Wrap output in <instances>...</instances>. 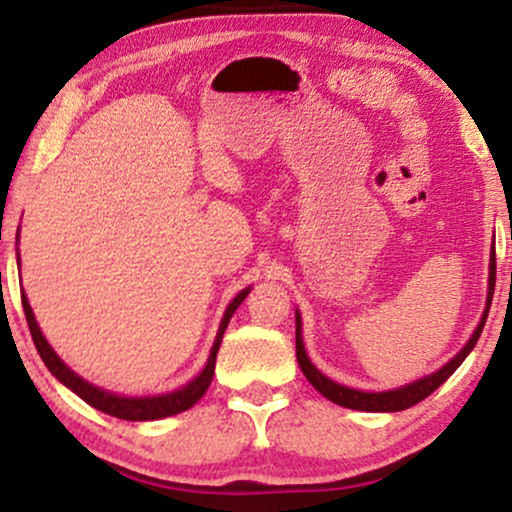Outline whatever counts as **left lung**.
<instances>
[{
	"label": "left lung",
	"instance_id": "1",
	"mask_svg": "<svg viewBox=\"0 0 512 512\" xmlns=\"http://www.w3.org/2000/svg\"><path fill=\"white\" fill-rule=\"evenodd\" d=\"M493 286H496V250H491V267H488V299H486V311L481 316V323L476 325L474 335L466 345L459 350V355H454L442 369L432 372L423 379L413 381V384L401 386V389H393V391H379V393H367V391H357V389H347V386L338 384V381L328 379L325 374H320L316 367L311 364L308 359L306 350H303V338H301V316L296 313V359H299V367L301 372L306 374V379L311 381V386L316 391L323 393L328 401L338 403V406L352 408V411H369V413H393V411H406V408L415 406L420 403L423 398H428L437 386H442L445 381L457 372L459 364L464 362L466 355L474 350L476 340H479L481 330H484L486 318H488V308H491V299H493Z\"/></svg>",
	"mask_w": 512,
	"mask_h": 512
}]
</instances>
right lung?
Wrapping results in <instances>:
<instances>
[{
	"label": "right lung",
	"instance_id": "obj_1",
	"mask_svg": "<svg viewBox=\"0 0 512 512\" xmlns=\"http://www.w3.org/2000/svg\"><path fill=\"white\" fill-rule=\"evenodd\" d=\"M247 294H250V289H243L238 296H235L233 301L228 303L226 313H223V320H221V328H218L216 342H213V347H211L209 362H206V367H204V372L196 376L194 381H189L187 386H182V389H177L172 393H162V396H145V398L116 396V393L99 389V386L89 384V381H84L82 376H77L70 367H67L63 359L55 355L53 347H50L48 340L43 338L41 328H38L36 318H33V311H31V306H28L26 296H21V303H24L26 323H28V330H31L33 345H36L38 355H41L43 362H46L50 374H53L55 379L60 381V384H65L67 389L75 391L77 396H80L82 401H87L92 408H97V411L106 413V415H114V418H121V420H160V418H167V415H177V413L187 411V408H192L194 403L199 401L201 396H204L206 389H209V384L213 379V369H216V355H218V347H221L223 333H226V328H228L230 318H233L235 308H238L240 303L245 301Z\"/></svg>",
	"mask_w": 512,
	"mask_h": 512
}]
</instances>
